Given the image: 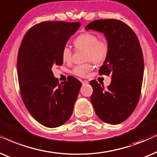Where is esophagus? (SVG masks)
Returning <instances> with one entry per match:
<instances>
[{
	"label": "esophagus",
	"mask_w": 157,
	"mask_h": 157,
	"mask_svg": "<svg viewBox=\"0 0 157 157\" xmlns=\"http://www.w3.org/2000/svg\"><path fill=\"white\" fill-rule=\"evenodd\" d=\"M82 85H86L87 84H89V82L87 80H83V81H82Z\"/></svg>",
	"instance_id": "esophagus-1"
}]
</instances>
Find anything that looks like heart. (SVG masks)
Segmentation results:
<instances>
[{"label":"heart","instance_id":"heart-1","mask_svg":"<svg viewBox=\"0 0 157 157\" xmlns=\"http://www.w3.org/2000/svg\"><path fill=\"white\" fill-rule=\"evenodd\" d=\"M74 44L77 49H85V59L92 60L95 64H102L105 62L109 53V44L105 39H99L93 33L85 32L79 35L74 41ZM72 52L70 47H64L62 51V59L64 62L72 61ZM93 69L91 64H79L75 67L72 73L78 77H86Z\"/></svg>","mask_w":157,"mask_h":157}]
</instances>
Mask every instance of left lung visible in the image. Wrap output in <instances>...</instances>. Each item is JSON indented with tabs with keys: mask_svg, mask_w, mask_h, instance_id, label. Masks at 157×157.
Returning <instances> with one entry per match:
<instances>
[{
	"mask_svg": "<svg viewBox=\"0 0 157 157\" xmlns=\"http://www.w3.org/2000/svg\"><path fill=\"white\" fill-rule=\"evenodd\" d=\"M85 29L103 33L109 44L99 73L111 75V82L105 90L97 81H91V103L100 120L121 124L132 114L141 95L144 63L139 41L128 25L116 19L93 21Z\"/></svg>",
	"mask_w": 157,
	"mask_h": 157,
	"instance_id": "obj_1",
	"label": "left lung"
}]
</instances>
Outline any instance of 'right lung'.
<instances>
[{
  "label": "right lung",
  "instance_id": "obj_1",
  "mask_svg": "<svg viewBox=\"0 0 157 157\" xmlns=\"http://www.w3.org/2000/svg\"><path fill=\"white\" fill-rule=\"evenodd\" d=\"M80 22L44 21L31 27L18 49L17 73L25 106L39 124L56 128L66 123L82 83L74 77L59 83L52 68L62 65V49Z\"/></svg>",
  "mask_w": 157,
  "mask_h": 157
}]
</instances>
